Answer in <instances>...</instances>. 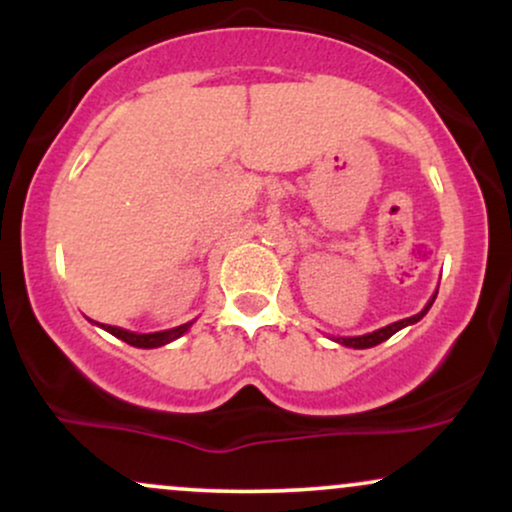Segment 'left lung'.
Returning <instances> with one entry per match:
<instances>
[{"label": "left lung", "instance_id": "left-lung-1", "mask_svg": "<svg viewBox=\"0 0 512 512\" xmlns=\"http://www.w3.org/2000/svg\"><path fill=\"white\" fill-rule=\"evenodd\" d=\"M433 301H436V296H433L431 301L426 303V308L421 310V313H416V315H411V317H404V320L392 322V325L380 327V330H375V332H370V334H361V337H337V339H334V342H339V344H344V346H351V349H370V346H378L380 342H385V339H390L392 334L402 330V327L419 322L421 317L428 313V308H431Z\"/></svg>", "mask_w": 512, "mask_h": 512}]
</instances>
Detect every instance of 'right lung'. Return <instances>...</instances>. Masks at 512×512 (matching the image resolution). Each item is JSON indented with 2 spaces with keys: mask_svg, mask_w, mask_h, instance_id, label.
Wrapping results in <instances>:
<instances>
[{
  "mask_svg": "<svg viewBox=\"0 0 512 512\" xmlns=\"http://www.w3.org/2000/svg\"><path fill=\"white\" fill-rule=\"evenodd\" d=\"M192 322H185V325L175 327V330H166V332H151V334H137V332H127V330H120V327H113V325H101L105 332H110L113 337L122 339V342H127L129 346H137V349H156V346H163V344H170L173 339H178L190 330Z\"/></svg>",
  "mask_w": 512,
  "mask_h": 512,
  "instance_id": "1",
  "label": "right lung"
}]
</instances>
